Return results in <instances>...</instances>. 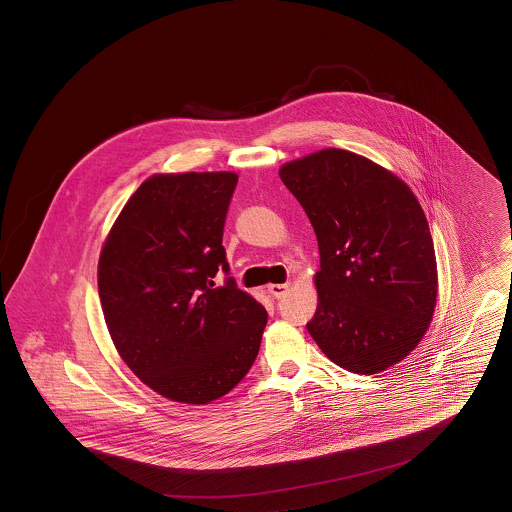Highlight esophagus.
<instances>
[{"instance_id": "esophagus-1", "label": "esophagus", "mask_w": 512, "mask_h": 512, "mask_svg": "<svg viewBox=\"0 0 512 512\" xmlns=\"http://www.w3.org/2000/svg\"><path fill=\"white\" fill-rule=\"evenodd\" d=\"M267 292L270 293L272 297L280 299V297H284L286 293L290 292V284H268Z\"/></svg>"}]
</instances>
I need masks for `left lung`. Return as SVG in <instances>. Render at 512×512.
Instances as JSON below:
<instances>
[{
  "label": "left lung",
  "instance_id": "obj_1",
  "mask_svg": "<svg viewBox=\"0 0 512 512\" xmlns=\"http://www.w3.org/2000/svg\"><path fill=\"white\" fill-rule=\"evenodd\" d=\"M318 240L311 338L336 365L376 374L424 338L438 301V265L426 215L393 172L328 147L280 167Z\"/></svg>",
  "mask_w": 512,
  "mask_h": 512
}]
</instances>
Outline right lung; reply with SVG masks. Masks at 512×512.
<instances>
[{
  "instance_id": "1",
  "label": "right lung",
  "mask_w": 512,
  "mask_h": 512,
  "mask_svg": "<svg viewBox=\"0 0 512 512\" xmlns=\"http://www.w3.org/2000/svg\"><path fill=\"white\" fill-rule=\"evenodd\" d=\"M238 174L163 172L140 184L101 245L98 290L122 361L159 395L207 405L255 363L265 307L234 278L213 288Z\"/></svg>"
}]
</instances>
